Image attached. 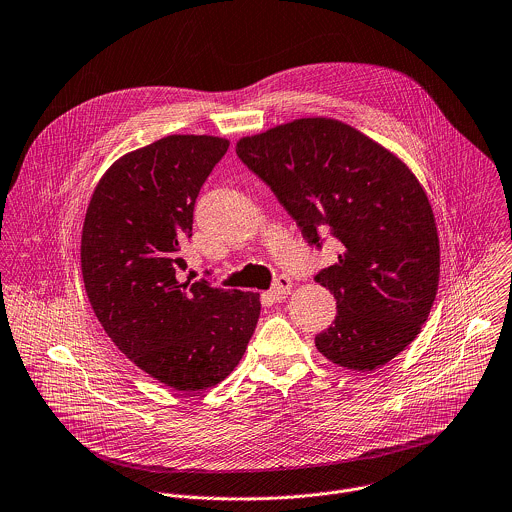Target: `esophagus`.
<instances>
[{"instance_id": "obj_1", "label": "esophagus", "mask_w": 512, "mask_h": 512, "mask_svg": "<svg viewBox=\"0 0 512 512\" xmlns=\"http://www.w3.org/2000/svg\"><path fill=\"white\" fill-rule=\"evenodd\" d=\"M291 289H293V281L289 279V277H279L277 281H275V285H273V289H271V299L273 301H283L289 293H291Z\"/></svg>"}]
</instances>
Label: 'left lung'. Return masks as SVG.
<instances>
[{
  "instance_id": "8db88e82",
  "label": "left lung",
  "mask_w": 512,
  "mask_h": 512,
  "mask_svg": "<svg viewBox=\"0 0 512 512\" xmlns=\"http://www.w3.org/2000/svg\"><path fill=\"white\" fill-rule=\"evenodd\" d=\"M241 161L259 175L319 245L333 235L341 253L315 281L337 299L317 351L351 371H375L421 333L441 273L429 197L391 149L333 117H301L241 137Z\"/></svg>"
}]
</instances>
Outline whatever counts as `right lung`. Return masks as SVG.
Masks as SVG:
<instances>
[{"label":"right lung","mask_w":512,"mask_h":512,"mask_svg":"<svg viewBox=\"0 0 512 512\" xmlns=\"http://www.w3.org/2000/svg\"><path fill=\"white\" fill-rule=\"evenodd\" d=\"M229 139L167 135L101 175L81 229V275L107 337L141 371L183 393L225 381L245 355L261 295L181 283L201 185Z\"/></svg>","instance_id":"add662e5"}]
</instances>
